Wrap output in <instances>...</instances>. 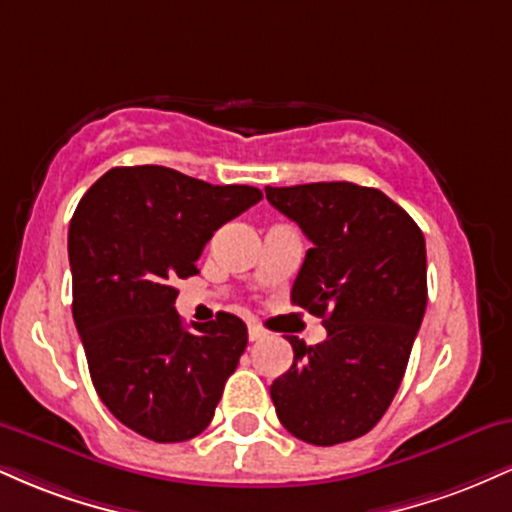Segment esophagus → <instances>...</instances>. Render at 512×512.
<instances>
[{"mask_svg": "<svg viewBox=\"0 0 512 512\" xmlns=\"http://www.w3.org/2000/svg\"><path fill=\"white\" fill-rule=\"evenodd\" d=\"M248 337H250V342H260V339L267 337V332H264L260 325H255V322H250V325H248Z\"/></svg>", "mask_w": 512, "mask_h": 512, "instance_id": "obj_1", "label": "esophagus"}]
</instances>
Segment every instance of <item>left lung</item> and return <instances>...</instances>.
<instances>
[{
    "mask_svg": "<svg viewBox=\"0 0 512 512\" xmlns=\"http://www.w3.org/2000/svg\"><path fill=\"white\" fill-rule=\"evenodd\" d=\"M264 192L313 243L291 303L327 330L315 346L286 337L293 366L269 387L276 416L313 445L366 436L397 395L426 313L424 233L375 187L310 182Z\"/></svg>",
    "mask_w": 512,
    "mask_h": 512,
    "instance_id": "1",
    "label": "left lung"
}]
</instances>
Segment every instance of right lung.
<instances>
[{"label": "right lung", "instance_id": "add662e5", "mask_svg": "<svg viewBox=\"0 0 512 512\" xmlns=\"http://www.w3.org/2000/svg\"><path fill=\"white\" fill-rule=\"evenodd\" d=\"M260 199L163 166L113 168L81 197L69 223L74 322L98 397L139 436L182 443L214 419L248 327L231 313L187 327L173 284L199 274L214 231Z\"/></svg>", "mask_w": 512, "mask_h": 512}]
</instances>
